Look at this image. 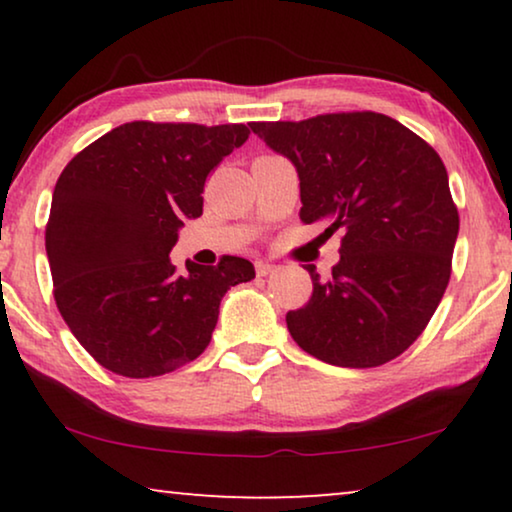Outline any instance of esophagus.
<instances>
[{
  "label": "esophagus",
  "mask_w": 512,
  "mask_h": 512,
  "mask_svg": "<svg viewBox=\"0 0 512 512\" xmlns=\"http://www.w3.org/2000/svg\"><path fill=\"white\" fill-rule=\"evenodd\" d=\"M275 270H277V265H272V263H268V261H258V263H256V272H258V277L270 275V272H275Z\"/></svg>",
  "instance_id": "obj_1"
}]
</instances>
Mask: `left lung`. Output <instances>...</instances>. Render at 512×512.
Returning a JSON list of instances; mask_svg holds the SVG:
<instances>
[{
	"label": "left lung",
	"mask_w": 512,
	"mask_h": 512,
	"mask_svg": "<svg viewBox=\"0 0 512 512\" xmlns=\"http://www.w3.org/2000/svg\"><path fill=\"white\" fill-rule=\"evenodd\" d=\"M296 165L300 221L340 230V261L312 298L286 314L314 359L375 368L401 356L429 324L452 275L459 212L443 160L394 118L340 111L305 121L249 123Z\"/></svg>",
	"instance_id": "left-lung-1"
}]
</instances>
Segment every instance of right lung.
<instances>
[{"instance_id":"1","label":"right lung","mask_w":512,"mask_h":512,"mask_svg":"<svg viewBox=\"0 0 512 512\" xmlns=\"http://www.w3.org/2000/svg\"><path fill=\"white\" fill-rule=\"evenodd\" d=\"M249 128L132 121L69 160L53 191L46 254L55 305L111 373L158 377L205 352L230 286L256 277L247 258L170 261L179 228L202 214L207 174Z\"/></svg>"}]
</instances>
